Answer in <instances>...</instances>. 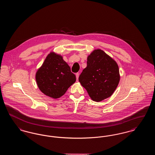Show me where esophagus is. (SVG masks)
<instances>
[{"mask_svg": "<svg viewBox=\"0 0 155 155\" xmlns=\"http://www.w3.org/2000/svg\"><path fill=\"white\" fill-rule=\"evenodd\" d=\"M79 75L80 74L78 73H76L75 74V75H76V78H77V80L78 79V77H79Z\"/></svg>", "mask_w": 155, "mask_h": 155, "instance_id": "34e87169", "label": "esophagus"}]
</instances>
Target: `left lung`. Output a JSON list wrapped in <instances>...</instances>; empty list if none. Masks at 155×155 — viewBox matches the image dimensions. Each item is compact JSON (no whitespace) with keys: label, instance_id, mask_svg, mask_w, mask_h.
<instances>
[{"label":"left lung","instance_id":"8db88e82","mask_svg":"<svg viewBox=\"0 0 155 155\" xmlns=\"http://www.w3.org/2000/svg\"><path fill=\"white\" fill-rule=\"evenodd\" d=\"M78 80L91 98L101 102L110 97L120 81L117 63L101 49L92 52L87 58V66L80 74Z\"/></svg>","mask_w":155,"mask_h":155}]
</instances>
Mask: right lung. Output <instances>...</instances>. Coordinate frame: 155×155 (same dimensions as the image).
I'll list each match as a JSON object with an SVG mask.
<instances>
[{
	"label": "right lung",
	"mask_w": 155,
	"mask_h": 155,
	"mask_svg": "<svg viewBox=\"0 0 155 155\" xmlns=\"http://www.w3.org/2000/svg\"><path fill=\"white\" fill-rule=\"evenodd\" d=\"M38 88L46 96L54 99L63 96L76 81V77L62 56L51 52L35 76Z\"/></svg>",
	"instance_id": "add662e5"
}]
</instances>
